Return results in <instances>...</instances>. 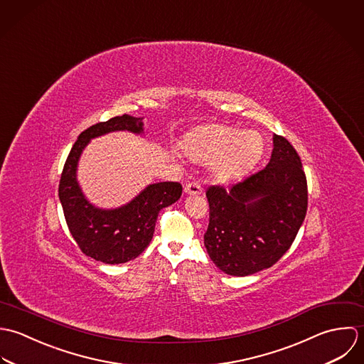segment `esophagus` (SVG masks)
Instances as JSON below:
<instances>
[{"instance_id": "esophagus-1", "label": "esophagus", "mask_w": 364, "mask_h": 364, "mask_svg": "<svg viewBox=\"0 0 364 364\" xmlns=\"http://www.w3.org/2000/svg\"><path fill=\"white\" fill-rule=\"evenodd\" d=\"M201 191H203V188H201L200 183H197V181H191L188 184H186V187H184V193L188 196H198V194H201Z\"/></svg>"}]
</instances>
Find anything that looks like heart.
<instances>
[{
	"instance_id": "1",
	"label": "heart",
	"mask_w": 364,
	"mask_h": 364,
	"mask_svg": "<svg viewBox=\"0 0 364 364\" xmlns=\"http://www.w3.org/2000/svg\"><path fill=\"white\" fill-rule=\"evenodd\" d=\"M184 153L200 163L211 161L213 174L228 181L245 174L264 151L263 136L253 129L207 124L194 128L183 141Z\"/></svg>"
}]
</instances>
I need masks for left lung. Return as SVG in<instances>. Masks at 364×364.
Segmentation results:
<instances>
[{"mask_svg": "<svg viewBox=\"0 0 364 364\" xmlns=\"http://www.w3.org/2000/svg\"><path fill=\"white\" fill-rule=\"evenodd\" d=\"M269 164L230 188L207 190L210 223L204 245L219 270L250 276L290 249L308 207L306 177L290 142L273 136Z\"/></svg>", "mask_w": 364, "mask_h": 364, "instance_id": "left-lung-1", "label": "left lung"}]
</instances>
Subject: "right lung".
<instances>
[{
	"label": "right lung",
	"instance_id": "1",
	"mask_svg": "<svg viewBox=\"0 0 364 364\" xmlns=\"http://www.w3.org/2000/svg\"><path fill=\"white\" fill-rule=\"evenodd\" d=\"M144 118L122 115L98 122L80 134L65 163L59 198L69 230L80 250L105 264H119L136 259L149 246L160 210L174 204L183 187L176 181L147 186L131 203L115 210L97 208L87 201L77 183V164L90 139L115 132H144Z\"/></svg>",
	"mask_w": 364,
	"mask_h": 364
}]
</instances>
